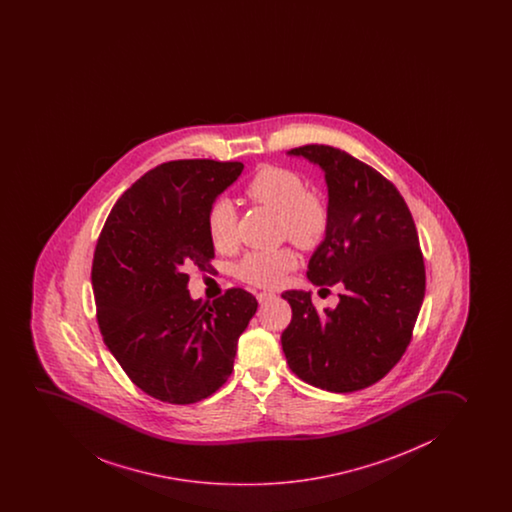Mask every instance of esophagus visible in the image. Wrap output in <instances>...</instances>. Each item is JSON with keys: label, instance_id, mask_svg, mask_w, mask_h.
Wrapping results in <instances>:
<instances>
[{"label": "esophagus", "instance_id": "esophagus-1", "mask_svg": "<svg viewBox=\"0 0 512 512\" xmlns=\"http://www.w3.org/2000/svg\"><path fill=\"white\" fill-rule=\"evenodd\" d=\"M273 297H275V292H266V290H264V292H259V294H257V299H259V303H266L267 299H273Z\"/></svg>", "mask_w": 512, "mask_h": 512}]
</instances>
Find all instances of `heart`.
<instances>
[{"mask_svg":"<svg viewBox=\"0 0 512 512\" xmlns=\"http://www.w3.org/2000/svg\"><path fill=\"white\" fill-rule=\"evenodd\" d=\"M250 199L280 215V234L301 248H313L326 236L329 206L308 190L301 174L285 167L267 165L246 186ZM209 237L213 245L227 252L237 245V209L225 197L216 199L208 213ZM297 253L290 246L250 252L237 266V276L257 287L273 289L297 266Z\"/></svg>","mask_w":512,"mask_h":512,"instance_id":"1","label":"heart"}]
</instances>
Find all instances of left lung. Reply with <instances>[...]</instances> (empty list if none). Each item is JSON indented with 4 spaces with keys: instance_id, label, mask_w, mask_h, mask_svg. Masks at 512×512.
I'll use <instances>...</instances> for the list:
<instances>
[{
    "instance_id": "left-lung-1",
    "label": "left lung",
    "mask_w": 512,
    "mask_h": 512,
    "mask_svg": "<svg viewBox=\"0 0 512 512\" xmlns=\"http://www.w3.org/2000/svg\"><path fill=\"white\" fill-rule=\"evenodd\" d=\"M289 155L326 174L329 227L306 276L320 292L340 287V303L319 312L310 292H283L292 308L283 352L304 382L352 393L386 377L405 354L426 290L423 252L407 202L380 172L324 144Z\"/></svg>"
}]
</instances>
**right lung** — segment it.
I'll return each instance as SVG.
<instances>
[{
  "mask_svg": "<svg viewBox=\"0 0 512 512\" xmlns=\"http://www.w3.org/2000/svg\"><path fill=\"white\" fill-rule=\"evenodd\" d=\"M243 167L162 163L119 197L98 237L91 283L100 333L135 386L156 400L188 405L216 393L257 312L245 289L213 303L188 292V271H209L215 257L209 208Z\"/></svg>",
  "mask_w": 512,
  "mask_h": 512,
  "instance_id": "1",
  "label": "right lung"
}]
</instances>
